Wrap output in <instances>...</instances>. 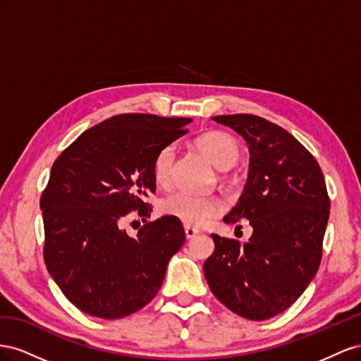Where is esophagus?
Segmentation results:
<instances>
[{"label": "esophagus", "mask_w": 361, "mask_h": 361, "mask_svg": "<svg viewBox=\"0 0 361 361\" xmlns=\"http://www.w3.org/2000/svg\"><path fill=\"white\" fill-rule=\"evenodd\" d=\"M184 233H186V238L188 239H193L195 235L200 234V230L198 228H193V226L186 225V226H184Z\"/></svg>", "instance_id": "34e87169"}]
</instances>
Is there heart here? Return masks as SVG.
Segmentation results:
<instances>
[{"label":"heart","mask_w":361,"mask_h":361,"mask_svg":"<svg viewBox=\"0 0 361 361\" xmlns=\"http://www.w3.org/2000/svg\"><path fill=\"white\" fill-rule=\"evenodd\" d=\"M197 147L218 169H230L239 161L242 148L239 140L225 131H209L195 139ZM175 145L160 148L152 160V177L159 186H168L175 160ZM160 210L164 216L178 219L184 225L201 226L224 212V201L218 197H195L177 192L164 198Z\"/></svg>","instance_id":"heart-1"}]
</instances>
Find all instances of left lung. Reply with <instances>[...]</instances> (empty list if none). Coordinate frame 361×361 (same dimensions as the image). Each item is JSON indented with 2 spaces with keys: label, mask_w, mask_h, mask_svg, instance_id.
I'll return each mask as SVG.
<instances>
[{
  "label": "left lung",
  "mask_w": 361,
  "mask_h": 361,
  "mask_svg": "<svg viewBox=\"0 0 361 361\" xmlns=\"http://www.w3.org/2000/svg\"><path fill=\"white\" fill-rule=\"evenodd\" d=\"M212 119L250 147L248 181L224 221H248L254 231L243 243L212 234L214 251L204 275L233 313L264 321L287 310L321 264L329 216L324 173L310 151L276 123L245 113Z\"/></svg>",
  "instance_id": "left-lung-1"
}]
</instances>
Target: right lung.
Here are the masks:
<instances>
[{
    "instance_id": "obj_1",
    "label": "right lung",
    "mask_w": 361,
    "mask_h": 361,
    "mask_svg": "<svg viewBox=\"0 0 361 361\" xmlns=\"http://www.w3.org/2000/svg\"><path fill=\"white\" fill-rule=\"evenodd\" d=\"M190 118L123 113L86 130L60 154L40 197L44 260L78 310L101 319L145 307L186 239L171 216L147 222L156 192L152 160L183 135ZM136 211L146 222L136 238L120 228Z\"/></svg>"
}]
</instances>
